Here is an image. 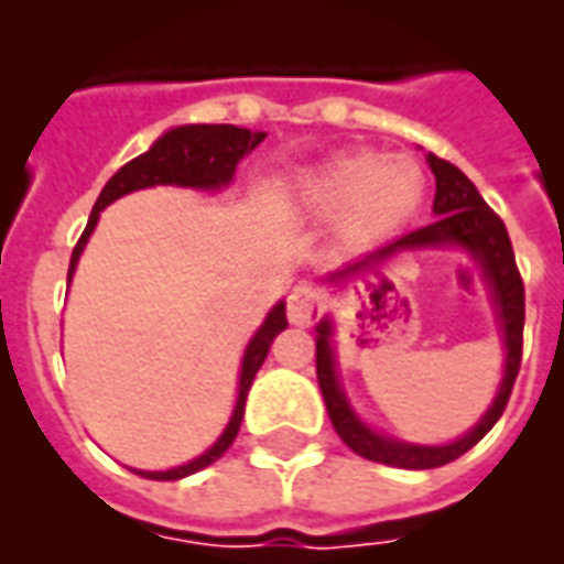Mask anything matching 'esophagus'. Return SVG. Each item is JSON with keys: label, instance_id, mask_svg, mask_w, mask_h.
<instances>
[{"label": "esophagus", "instance_id": "esophagus-1", "mask_svg": "<svg viewBox=\"0 0 564 564\" xmlns=\"http://www.w3.org/2000/svg\"><path fill=\"white\" fill-rule=\"evenodd\" d=\"M322 307H325L322 295L313 286H307V283H299L290 292V301H286V316H290V322L295 327H310L322 316Z\"/></svg>", "mask_w": 564, "mask_h": 564}]
</instances>
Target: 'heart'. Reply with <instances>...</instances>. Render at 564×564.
Segmentation results:
<instances>
[{
	"label": "heart",
	"instance_id": "b5f03b06",
	"mask_svg": "<svg viewBox=\"0 0 564 564\" xmlns=\"http://www.w3.org/2000/svg\"><path fill=\"white\" fill-rule=\"evenodd\" d=\"M427 172L410 154L343 152L313 163L295 178V198L351 242H380L419 216Z\"/></svg>",
	"mask_w": 564,
	"mask_h": 564
}]
</instances>
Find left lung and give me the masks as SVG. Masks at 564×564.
I'll return each mask as SVG.
<instances>
[{
	"instance_id": "1",
	"label": "left lung",
	"mask_w": 564,
	"mask_h": 564,
	"mask_svg": "<svg viewBox=\"0 0 564 564\" xmlns=\"http://www.w3.org/2000/svg\"><path fill=\"white\" fill-rule=\"evenodd\" d=\"M427 163L433 175H436V198H433V216L436 219L424 225V228L412 230V234H403L401 239H394L389 246L377 248L357 263L345 265V269L330 274L327 283L351 281L357 274L369 272V269L398 254H410V251L459 248L480 265L482 281L489 286L491 307H495V316H498L500 339H503L507 357H503V377H500L495 401L468 433H463L454 442H445V445H415V442H403V438L377 433L354 412L343 380H339V369H336L334 322L327 316L322 318L316 325V377L330 424L354 454L366 456L371 463L392 465V468H438V465L454 463L456 456H463L465 451H471L498 424V419L507 410L518 369H521V343H524L521 339L524 336V283H521V274H518L507 225L500 221V216L491 210L489 204L482 202L477 187L456 170L454 163L442 161L436 154H427Z\"/></svg>"
}]
</instances>
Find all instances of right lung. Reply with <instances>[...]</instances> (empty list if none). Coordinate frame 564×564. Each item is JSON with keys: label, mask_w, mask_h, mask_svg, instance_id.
Listing matches in <instances>:
<instances>
[{"label": "right lung", "mask_w": 564, "mask_h": 564, "mask_svg": "<svg viewBox=\"0 0 564 564\" xmlns=\"http://www.w3.org/2000/svg\"><path fill=\"white\" fill-rule=\"evenodd\" d=\"M265 140V131H248V128L239 126H178L170 128L166 134L158 137L149 152H143L140 158H134L131 163H126L122 170L113 175V178L105 184V189L96 198V207L90 213V221L84 228L82 239L73 251V260H69V281H73L75 265L82 260V251L87 246V239L99 225V213L113 204L122 195L134 193V189L158 187V184H175V187H193V189H219L228 187L234 181V172H237V163L251 154L257 145ZM290 325L286 322V304L278 301L269 316L263 318V325L257 327V334L251 336V343L246 345V354H242V366H239V386H237V403H234V412H230L228 424L221 430V436L213 442L202 456H195L189 463L178 465V468H170V471H137L143 474L149 480H181V477H189V474L202 471L207 465H213L219 459L239 433V424H242V412H246V398L248 389L254 383V375L263 366L265 354L272 348L274 336L281 334L283 327Z\"/></svg>", "instance_id": "add662e5"}]
</instances>
